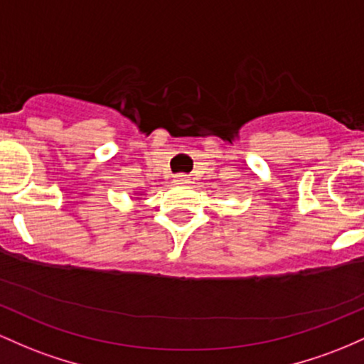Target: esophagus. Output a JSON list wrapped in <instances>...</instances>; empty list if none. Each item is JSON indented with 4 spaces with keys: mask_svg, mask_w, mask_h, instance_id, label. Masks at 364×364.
Returning a JSON list of instances; mask_svg holds the SVG:
<instances>
[{
    "mask_svg": "<svg viewBox=\"0 0 364 364\" xmlns=\"http://www.w3.org/2000/svg\"><path fill=\"white\" fill-rule=\"evenodd\" d=\"M173 182H175V183H191V178H189V175L178 173V175H175Z\"/></svg>",
    "mask_w": 364,
    "mask_h": 364,
    "instance_id": "esophagus-1",
    "label": "esophagus"
}]
</instances>
